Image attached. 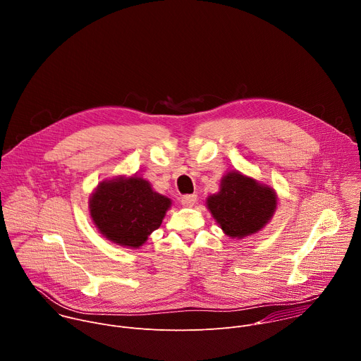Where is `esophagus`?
<instances>
[{
  "label": "esophagus",
  "mask_w": 361,
  "mask_h": 361,
  "mask_svg": "<svg viewBox=\"0 0 361 361\" xmlns=\"http://www.w3.org/2000/svg\"><path fill=\"white\" fill-rule=\"evenodd\" d=\"M197 201V195L195 194H185L181 197V204L184 207H192Z\"/></svg>",
  "instance_id": "esophagus-1"
}]
</instances>
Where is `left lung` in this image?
Segmentation results:
<instances>
[{
    "label": "left lung",
    "mask_w": 361,
    "mask_h": 361,
    "mask_svg": "<svg viewBox=\"0 0 361 361\" xmlns=\"http://www.w3.org/2000/svg\"><path fill=\"white\" fill-rule=\"evenodd\" d=\"M207 207L227 235L243 238L269 223L277 197L273 188L235 171L221 180L220 191L209 197Z\"/></svg>",
    "instance_id": "8db88e82"
}]
</instances>
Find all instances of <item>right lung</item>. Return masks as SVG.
I'll use <instances>...</instances> for the list:
<instances>
[{"instance_id": "right-lung-1", "label": "right lung", "mask_w": 361, "mask_h": 361, "mask_svg": "<svg viewBox=\"0 0 361 361\" xmlns=\"http://www.w3.org/2000/svg\"><path fill=\"white\" fill-rule=\"evenodd\" d=\"M170 198L152 191L141 177L102 181L90 200V213L101 234L113 243L137 248L157 230Z\"/></svg>"}]
</instances>
